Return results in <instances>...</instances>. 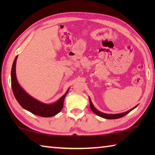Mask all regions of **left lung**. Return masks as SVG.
<instances>
[{
  "label": "left lung",
  "instance_id": "left-lung-1",
  "mask_svg": "<svg viewBox=\"0 0 155 155\" xmlns=\"http://www.w3.org/2000/svg\"><path fill=\"white\" fill-rule=\"evenodd\" d=\"M89 101H90V107H91V110H93V112H94V113L98 115V116H100V117L104 118H107V119H117V118H119L123 117L125 116L126 114H127L128 113H129L131 110H133L134 108L137 107L136 106L135 107H134L133 108H132V109H130L129 110L125 112V113H124L117 114H105V113H101V112H100V111H98L93 106V103H92L90 98H89Z\"/></svg>",
  "mask_w": 155,
  "mask_h": 155
}]
</instances>
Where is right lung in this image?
<instances>
[{"label":"right lung","mask_w":155,"mask_h":155,"mask_svg":"<svg viewBox=\"0 0 155 155\" xmlns=\"http://www.w3.org/2000/svg\"><path fill=\"white\" fill-rule=\"evenodd\" d=\"M16 59H17V56L15 58L11 69V87L13 94L20 105L32 114L42 117H51L58 114L63 107L64 98L69 89L60 99L53 104H44L36 100L26 93L18 83L16 77L15 68Z\"/></svg>","instance_id":"add662e5"}]
</instances>
